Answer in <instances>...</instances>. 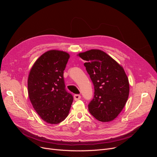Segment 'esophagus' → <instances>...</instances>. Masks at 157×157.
I'll list each match as a JSON object with an SVG mask.
<instances>
[{"instance_id":"34e87169","label":"esophagus","mask_w":157,"mask_h":157,"mask_svg":"<svg viewBox=\"0 0 157 157\" xmlns=\"http://www.w3.org/2000/svg\"><path fill=\"white\" fill-rule=\"evenodd\" d=\"M80 98H81V96H80V95H79V94H75V95H74V99H75V101L78 100V99H80Z\"/></svg>"}]
</instances>
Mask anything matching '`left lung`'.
<instances>
[{"label": "left lung", "mask_w": 157, "mask_h": 157, "mask_svg": "<svg viewBox=\"0 0 157 157\" xmlns=\"http://www.w3.org/2000/svg\"><path fill=\"white\" fill-rule=\"evenodd\" d=\"M94 86L88 110L97 120L106 122L119 115L129 96V82L124 69L111 57L99 50L78 54Z\"/></svg>", "instance_id": "1"}]
</instances>
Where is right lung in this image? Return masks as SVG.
<instances>
[{
    "label": "right lung",
    "instance_id": "obj_1",
    "mask_svg": "<svg viewBox=\"0 0 157 157\" xmlns=\"http://www.w3.org/2000/svg\"><path fill=\"white\" fill-rule=\"evenodd\" d=\"M69 55L52 50L45 52L32 67L28 77V94L32 105L42 120L56 124L69 115L73 101L65 89L63 71Z\"/></svg>",
    "mask_w": 157,
    "mask_h": 157
}]
</instances>
